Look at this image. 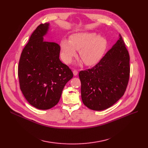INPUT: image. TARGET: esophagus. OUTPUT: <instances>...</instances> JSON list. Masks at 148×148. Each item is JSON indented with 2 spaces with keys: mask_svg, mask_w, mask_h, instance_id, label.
<instances>
[{
  "mask_svg": "<svg viewBox=\"0 0 148 148\" xmlns=\"http://www.w3.org/2000/svg\"><path fill=\"white\" fill-rule=\"evenodd\" d=\"M73 74H74V75H77V74H78V71H77V70L74 69L73 71Z\"/></svg>",
  "mask_w": 148,
  "mask_h": 148,
  "instance_id": "34e87169",
  "label": "esophagus"
}]
</instances>
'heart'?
I'll return each mask as SVG.
<instances>
[{
  "label": "heart",
  "instance_id": "heart-1",
  "mask_svg": "<svg viewBox=\"0 0 148 148\" xmlns=\"http://www.w3.org/2000/svg\"><path fill=\"white\" fill-rule=\"evenodd\" d=\"M62 57L66 63H69L79 50V55L86 65H92L101 58L106 47V41L95 34L84 32L70 36L69 41L64 39L60 42Z\"/></svg>",
  "mask_w": 148,
  "mask_h": 148
}]
</instances>
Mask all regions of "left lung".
Masks as SVG:
<instances>
[{"label": "left lung", "instance_id": "left-lung-1", "mask_svg": "<svg viewBox=\"0 0 148 148\" xmlns=\"http://www.w3.org/2000/svg\"><path fill=\"white\" fill-rule=\"evenodd\" d=\"M119 36L97 64L79 73L83 103L91 110L107 109L126 90L130 79V55Z\"/></svg>", "mask_w": 148, "mask_h": 148}]
</instances>
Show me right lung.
Here are the masks:
<instances>
[{"instance_id":"right-lung-1","label":"right lung","mask_w":148,"mask_h":148,"mask_svg":"<svg viewBox=\"0 0 148 148\" xmlns=\"http://www.w3.org/2000/svg\"><path fill=\"white\" fill-rule=\"evenodd\" d=\"M49 23H41L31 35L18 64L20 88L30 104L41 110L56 106L66 83L73 77L59 59L60 45L43 40Z\"/></svg>"}]
</instances>
